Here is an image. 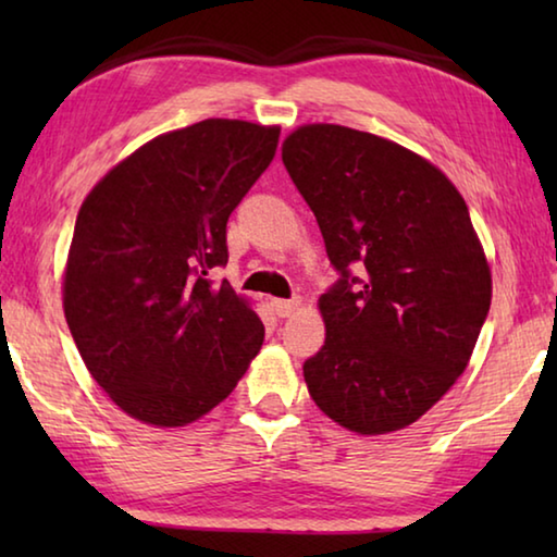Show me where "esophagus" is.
Returning a JSON list of instances; mask_svg holds the SVG:
<instances>
[{"instance_id": "esophagus-1", "label": "esophagus", "mask_w": 557, "mask_h": 557, "mask_svg": "<svg viewBox=\"0 0 557 557\" xmlns=\"http://www.w3.org/2000/svg\"><path fill=\"white\" fill-rule=\"evenodd\" d=\"M299 307V297H292V299H272V309H275L277 317H289L295 314V309Z\"/></svg>"}]
</instances>
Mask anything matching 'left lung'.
Returning a JSON list of instances; mask_svg holds the SVG:
<instances>
[{
    "label": "left lung",
    "mask_w": 557,
    "mask_h": 557,
    "mask_svg": "<svg viewBox=\"0 0 557 557\" xmlns=\"http://www.w3.org/2000/svg\"><path fill=\"white\" fill-rule=\"evenodd\" d=\"M282 162L338 272L319 297L326 338L305 361L309 395L361 435L408 428L465 373L492 305L467 203L440 169L371 132L299 127Z\"/></svg>",
    "instance_id": "8db88e82"
}]
</instances>
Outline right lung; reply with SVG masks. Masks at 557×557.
Here are the masks:
<instances>
[{"label": "right lung", "instance_id": "obj_1", "mask_svg": "<svg viewBox=\"0 0 557 557\" xmlns=\"http://www.w3.org/2000/svg\"><path fill=\"white\" fill-rule=\"evenodd\" d=\"M280 127L203 120L120 162L83 201L63 277L71 336L132 418L182 428L228 398L265 326L228 282L225 223Z\"/></svg>", "mask_w": 557, "mask_h": 557}]
</instances>
